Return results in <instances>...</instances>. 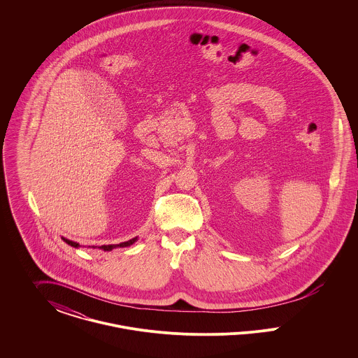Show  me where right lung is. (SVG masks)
<instances>
[{"instance_id":"obj_1","label":"right lung","mask_w":358,"mask_h":358,"mask_svg":"<svg viewBox=\"0 0 358 358\" xmlns=\"http://www.w3.org/2000/svg\"><path fill=\"white\" fill-rule=\"evenodd\" d=\"M66 243H69L71 244L72 247H80L79 245V243H75V241H72V240H69V238H62ZM134 241H136V238H131V240H129V241H124V243H120V244H110V245H101V247H98V248H101L103 251H111V250H114V248H117V247H129V245H131ZM95 248V247H94Z\"/></svg>"}]
</instances>
